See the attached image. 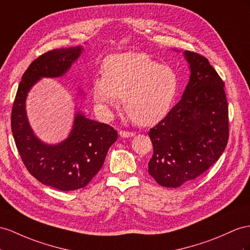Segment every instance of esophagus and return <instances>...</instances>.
Returning a JSON list of instances; mask_svg holds the SVG:
<instances>
[{"label": "esophagus", "instance_id": "1", "mask_svg": "<svg viewBox=\"0 0 250 250\" xmlns=\"http://www.w3.org/2000/svg\"><path fill=\"white\" fill-rule=\"evenodd\" d=\"M135 134L133 132H127V131H120L119 132V136L123 138H129V137H133Z\"/></svg>", "mask_w": 250, "mask_h": 250}]
</instances>
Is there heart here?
Returning a JSON list of instances; mask_svg holds the SVG:
<instances>
[{"label":"heart","instance_id":"heart-1","mask_svg":"<svg viewBox=\"0 0 250 250\" xmlns=\"http://www.w3.org/2000/svg\"><path fill=\"white\" fill-rule=\"evenodd\" d=\"M173 68L161 65L143 53H121L107 57L102 76L92 83V96L99 110L108 114L123 98L134 123L153 125L170 112L178 91Z\"/></svg>","mask_w":250,"mask_h":250}]
</instances>
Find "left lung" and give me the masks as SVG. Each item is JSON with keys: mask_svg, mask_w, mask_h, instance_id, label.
<instances>
[{"mask_svg": "<svg viewBox=\"0 0 250 250\" xmlns=\"http://www.w3.org/2000/svg\"><path fill=\"white\" fill-rule=\"evenodd\" d=\"M190 78L182 99L150 130L153 156L149 174L157 184L177 188L207 171L228 142V104L224 82L207 58L184 52Z\"/></svg>", "mask_w": 250, "mask_h": 250, "instance_id": "8db88e82", "label": "left lung"}]
</instances>
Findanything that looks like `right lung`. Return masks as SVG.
<instances>
[{"label": "right lung", "mask_w": 250, "mask_h": 250, "mask_svg": "<svg viewBox=\"0 0 250 250\" xmlns=\"http://www.w3.org/2000/svg\"><path fill=\"white\" fill-rule=\"evenodd\" d=\"M83 52L82 46L50 50L25 70L11 112V130L17 149L29 173L46 186L61 191L85 187L98 173L118 134L111 125L86 118L77 110L72 130L62 142H42L31 129L26 114L29 91L42 78L65 75ZM79 97H84L78 91Z\"/></svg>", "instance_id": "add662e5"}]
</instances>
